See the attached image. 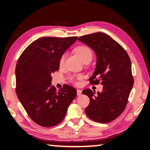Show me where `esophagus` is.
<instances>
[{
	"mask_svg": "<svg viewBox=\"0 0 150 150\" xmlns=\"http://www.w3.org/2000/svg\"><path fill=\"white\" fill-rule=\"evenodd\" d=\"M81 94H82V91H81V90L77 89V96H81Z\"/></svg>",
	"mask_w": 150,
	"mask_h": 150,
	"instance_id": "esophagus-1",
	"label": "esophagus"
}]
</instances>
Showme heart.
<instances>
[{
	"label": "heart",
	"instance_id": "1",
	"mask_svg": "<svg viewBox=\"0 0 150 150\" xmlns=\"http://www.w3.org/2000/svg\"><path fill=\"white\" fill-rule=\"evenodd\" d=\"M75 52L76 53L78 56H79L82 61H85L88 59H90L91 61L92 57H93V53L89 47L85 46H78L75 49ZM63 61H64V55H63L61 57L60 61H59V63L60 65H62ZM81 76H71L70 80L71 81H74L76 79H81Z\"/></svg>",
	"mask_w": 150,
	"mask_h": 150
}]
</instances>
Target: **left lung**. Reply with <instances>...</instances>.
<instances>
[{
    "mask_svg": "<svg viewBox=\"0 0 150 150\" xmlns=\"http://www.w3.org/2000/svg\"><path fill=\"white\" fill-rule=\"evenodd\" d=\"M79 41L89 46L97 57L89 81L91 85H103L102 91L97 93L90 89L82 91L90 100L85 113L94 122H112L124 110L134 84L130 57L120 44L103 33L81 36Z\"/></svg>",
    "mask_w": 150,
    "mask_h": 150,
    "instance_id": "8db88e82",
    "label": "left lung"
}]
</instances>
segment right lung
Here are the masks:
<instances>
[{
	"label": "right lung",
	"mask_w": 150,
	"mask_h": 150,
	"mask_svg": "<svg viewBox=\"0 0 150 150\" xmlns=\"http://www.w3.org/2000/svg\"><path fill=\"white\" fill-rule=\"evenodd\" d=\"M78 37L42 38L23 51L16 67V91L30 118L43 127L63 121L69 104L76 96L75 88L63 85L57 91L51 85L52 73L59 61Z\"/></svg>",
	"instance_id": "obj_1"
}]
</instances>
